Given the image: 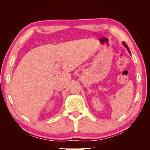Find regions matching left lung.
<instances>
[{"instance_id":"obj_1","label":"left lung","mask_w":150,"mask_h":150,"mask_svg":"<svg viewBox=\"0 0 150 150\" xmlns=\"http://www.w3.org/2000/svg\"><path fill=\"white\" fill-rule=\"evenodd\" d=\"M122 44H123V45H124V47H125L126 48V49H127V50H128V52H129V53H130V50H129V48H128V45H127V44H126V43H124V42H122Z\"/></svg>"}]
</instances>
